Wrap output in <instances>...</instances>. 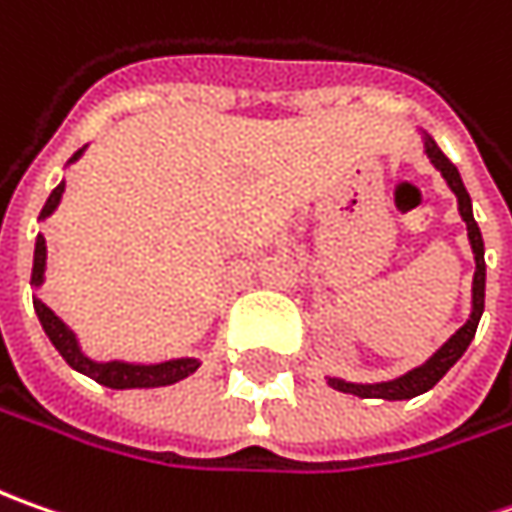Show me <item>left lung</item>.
I'll return each instance as SVG.
<instances>
[{
  "instance_id": "obj_1",
  "label": "left lung",
  "mask_w": 512,
  "mask_h": 512,
  "mask_svg": "<svg viewBox=\"0 0 512 512\" xmlns=\"http://www.w3.org/2000/svg\"><path fill=\"white\" fill-rule=\"evenodd\" d=\"M424 150H427L430 162L442 170V176L447 179L450 190L456 193V199H459V213H462L464 225H467V236H470L473 256H476V276H473V313H470L467 325L459 327V330L450 336V342L442 344V350H439V353H433V359H427L422 367L410 370V373H407V376H402V379H393V382H382V384H350V382H342V379H327V384H330V387H336V390H342V393L362 396V399H393V402H396V399H413V396H419V393H424V390H430V387L439 382L444 373L453 367V364L462 359V353L467 350V344L473 342V336H476V327H479V319H482V310H484L482 230H479L476 219H473V210H470V196H467V190H464L462 176H459L456 165H453V162L444 156L442 150H439V145H436L433 139H427V142H424Z\"/></svg>"
}]
</instances>
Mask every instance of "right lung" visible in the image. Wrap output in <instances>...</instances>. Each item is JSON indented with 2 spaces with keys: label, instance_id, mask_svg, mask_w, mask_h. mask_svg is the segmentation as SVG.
Instances as JSON below:
<instances>
[{
  "label": "right lung",
  "instance_id": "right-lung-1",
  "mask_svg": "<svg viewBox=\"0 0 512 512\" xmlns=\"http://www.w3.org/2000/svg\"><path fill=\"white\" fill-rule=\"evenodd\" d=\"M79 156H82V150H76L70 162H76ZM62 193H65V182L59 187H53V193H50L48 202L42 207V216H39V219H45V216H50V213L56 210ZM45 256H48L45 236H39V239H36V250H33V276H30L33 285H42V276H45ZM33 307H36V316H39V322L45 327V333H48V339L53 342V347L62 353V359H65L73 370H79V373L90 376L93 382L113 387V390H128V387H165V384L182 382L185 376H190V373L199 367L196 359H173V362L162 364L93 362V359H88V356L79 350V342H76V336L70 333V327L65 325L45 302L33 299Z\"/></svg>",
  "mask_w": 512,
  "mask_h": 512
}]
</instances>
